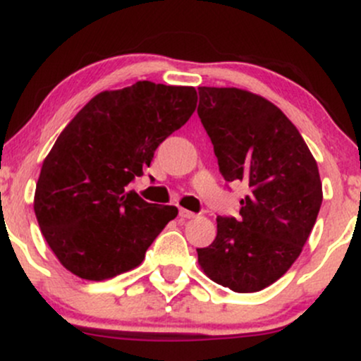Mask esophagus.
I'll list each match as a JSON object with an SVG mask.
<instances>
[{"mask_svg":"<svg viewBox=\"0 0 361 361\" xmlns=\"http://www.w3.org/2000/svg\"><path fill=\"white\" fill-rule=\"evenodd\" d=\"M180 217L181 219H195L197 217V214L190 212V210H186V209H180Z\"/></svg>","mask_w":361,"mask_h":361,"instance_id":"obj_1","label":"esophagus"}]
</instances>
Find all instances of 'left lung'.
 <instances>
[{"label":"left lung","mask_w":361,"mask_h":361,"mask_svg":"<svg viewBox=\"0 0 361 361\" xmlns=\"http://www.w3.org/2000/svg\"><path fill=\"white\" fill-rule=\"evenodd\" d=\"M198 117L226 181H243L241 217H217V235L198 247L215 283L259 292L299 258L322 204L317 163L279 106L239 88H198Z\"/></svg>","instance_id":"1"}]
</instances>
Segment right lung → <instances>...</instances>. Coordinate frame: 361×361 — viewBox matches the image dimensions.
Segmentation results:
<instances>
[{"mask_svg": "<svg viewBox=\"0 0 361 361\" xmlns=\"http://www.w3.org/2000/svg\"><path fill=\"white\" fill-rule=\"evenodd\" d=\"M197 100L193 86L137 81L98 93L61 132L40 169L34 210L66 270L102 281L142 263L178 209L147 204L127 185L188 122Z\"/></svg>", "mask_w": 361, "mask_h": 361, "instance_id": "1", "label": "right lung"}]
</instances>
